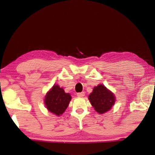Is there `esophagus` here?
Listing matches in <instances>:
<instances>
[{
  "mask_svg": "<svg viewBox=\"0 0 155 155\" xmlns=\"http://www.w3.org/2000/svg\"><path fill=\"white\" fill-rule=\"evenodd\" d=\"M84 96H85V92H80V93H78L77 94V96L78 97H83Z\"/></svg>",
  "mask_w": 155,
  "mask_h": 155,
  "instance_id": "esophagus-1",
  "label": "esophagus"
}]
</instances>
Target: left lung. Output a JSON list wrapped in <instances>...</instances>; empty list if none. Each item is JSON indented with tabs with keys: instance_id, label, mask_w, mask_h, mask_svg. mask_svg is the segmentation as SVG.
Segmentation results:
<instances>
[{
	"instance_id": "1",
	"label": "left lung",
	"mask_w": 155,
	"mask_h": 155,
	"mask_svg": "<svg viewBox=\"0 0 155 155\" xmlns=\"http://www.w3.org/2000/svg\"><path fill=\"white\" fill-rule=\"evenodd\" d=\"M115 96L103 85L94 87L89 100L98 114H104L111 109L115 103Z\"/></svg>"
}]
</instances>
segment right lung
Instances as JSON below:
<instances>
[{
  "mask_svg": "<svg viewBox=\"0 0 155 155\" xmlns=\"http://www.w3.org/2000/svg\"><path fill=\"white\" fill-rule=\"evenodd\" d=\"M71 96L65 93L64 89L59 85H54L46 94L44 99V103L48 111L57 115H61L67 109Z\"/></svg>",
  "mask_w": 155,
  "mask_h": 155,
  "instance_id": "obj_1",
  "label": "right lung"
}]
</instances>
